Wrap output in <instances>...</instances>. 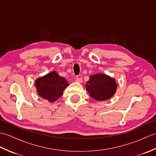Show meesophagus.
Returning a JSON list of instances; mask_svg holds the SVG:
<instances>
[{"instance_id":"34e87169","label":"esophagus","mask_w":156,"mask_h":156,"mask_svg":"<svg viewBox=\"0 0 156 156\" xmlns=\"http://www.w3.org/2000/svg\"><path fill=\"white\" fill-rule=\"evenodd\" d=\"M76 81L78 82H80V83H81V82H82V78L81 77H77L76 78Z\"/></svg>"}]
</instances>
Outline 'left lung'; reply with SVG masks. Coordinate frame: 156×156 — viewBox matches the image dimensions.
Wrapping results in <instances>:
<instances>
[{
    "instance_id": "1",
    "label": "left lung",
    "mask_w": 156,
    "mask_h": 156,
    "mask_svg": "<svg viewBox=\"0 0 156 156\" xmlns=\"http://www.w3.org/2000/svg\"><path fill=\"white\" fill-rule=\"evenodd\" d=\"M87 83V90L90 97L100 101L111 98L117 87L115 79L102 74L91 76Z\"/></svg>"
}]
</instances>
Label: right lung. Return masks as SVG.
Returning <instances> with one entry per match:
<instances>
[{
	"label": "right lung",
	"instance_id": "1",
	"mask_svg": "<svg viewBox=\"0 0 156 156\" xmlns=\"http://www.w3.org/2000/svg\"><path fill=\"white\" fill-rule=\"evenodd\" d=\"M69 86L66 79L55 72L49 73L35 81L38 94L49 102H54L63 95V91Z\"/></svg>",
	"mask_w": 156,
	"mask_h": 156
}]
</instances>
